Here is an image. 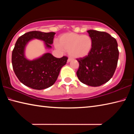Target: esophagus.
I'll return each mask as SVG.
<instances>
[{
	"instance_id": "34e87169",
	"label": "esophagus",
	"mask_w": 134,
	"mask_h": 134,
	"mask_svg": "<svg viewBox=\"0 0 134 134\" xmlns=\"http://www.w3.org/2000/svg\"><path fill=\"white\" fill-rule=\"evenodd\" d=\"M71 59H72L71 58H68V59H67V62H68V63L70 62V61H71Z\"/></svg>"
}]
</instances>
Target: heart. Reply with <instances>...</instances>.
Segmentation results:
<instances>
[{
  "instance_id": "b5f03b06",
  "label": "heart",
  "mask_w": 134,
  "mask_h": 134,
  "mask_svg": "<svg viewBox=\"0 0 134 134\" xmlns=\"http://www.w3.org/2000/svg\"><path fill=\"white\" fill-rule=\"evenodd\" d=\"M92 39L90 36L69 33L59 37L57 47L61 51H69L72 58H78L88 55L92 48Z\"/></svg>"
}]
</instances>
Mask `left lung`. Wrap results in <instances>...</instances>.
<instances>
[{"mask_svg":"<svg viewBox=\"0 0 134 134\" xmlns=\"http://www.w3.org/2000/svg\"><path fill=\"white\" fill-rule=\"evenodd\" d=\"M87 32L92 39V48L88 55L76 59L79 63L76 74L83 83L99 86L110 80L115 72L119 54L118 43L104 31Z\"/></svg>","mask_w":134,"mask_h":134,"instance_id":"8db88e82","label":"left lung"}]
</instances>
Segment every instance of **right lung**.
I'll return each mask as SVG.
<instances>
[{
    "instance_id": "obj_1",
    "label": "right lung",
    "mask_w": 134,
    "mask_h": 134,
    "mask_svg": "<svg viewBox=\"0 0 134 134\" xmlns=\"http://www.w3.org/2000/svg\"><path fill=\"white\" fill-rule=\"evenodd\" d=\"M55 34L31 31L24 34L16 40L12 53V67L18 80L24 85L41 90L51 86L55 82L61 69L67 63V57L58 58L46 53L39 58L29 61L24 55L25 45L32 39L43 40L46 47L51 48Z\"/></svg>"
}]
</instances>
